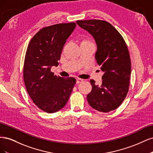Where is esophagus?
I'll list each match as a JSON object with an SVG mask.
<instances>
[{
  "label": "esophagus",
  "instance_id": "34e87169",
  "mask_svg": "<svg viewBox=\"0 0 153 153\" xmlns=\"http://www.w3.org/2000/svg\"><path fill=\"white\" fill-rule=\"evenodd\" d=\"M83 82V80L81 79V78H77L76 79V84H80V83L82 82Z\"/></svg>",
  "mask_w": 153,
  "mask_h": 153
}]
</instances>
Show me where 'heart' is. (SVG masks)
I'll use <instances>...</instances> for the list:
<instances>
[{
	"instance_id": "b5f03b06",
	"label": "heart",
	"mask_w": 153,
	"mask_h": 153,
	"mask_svg": "<svg viewBox=\"0 0 153 153\" xmlns=\"http://www.w3.org/2000/svg\"><path fill=\"white\" fill-rule=\"evenodd\" d=\"M87 42H89V41L86 40V39H84V40H83V41H82V43H87Z\"/></svg>"
}]
</instances>
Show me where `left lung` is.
<instances>
[{"instance_id": "obj_1", "label": "left lung", "mask_w": 153, "mask_h": 153, "mask_svg": "<svg viewBox=\"0 0 153 153\" xmlns=\"http://www.w3.org/2000/svg\"><path fill=\"white\" fill-rule=\"evenodd\" d=\"M76 24L94 37L95 59L104 72L101 85L91 80L92 90L87 96L92 108L102 112L117 108L129 91L131 60L126 42L110 23L100 20H77Z\"/></svg>"}]
</instances>
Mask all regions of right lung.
<instances>
[{
    "label": "right lung",
    "mask_w": 153,
    "mask_h": 153,
    "mask_svg": "<svg viewBox=\"0 0 153 153\" xmlns=\"http://www.w3.org/2000/svg\"><path fill=\"white\" fill-rule=\"evenodd\" d=\"M75 22L44 27L33 36L27 47L24 80L27 92L39 108L54 113L66 105L76 83L73 77L62 78L51 71L59 65L66 39L75 28Z\"/></svg>",
    "instance_id": "add662e5"
}]
</instances>
